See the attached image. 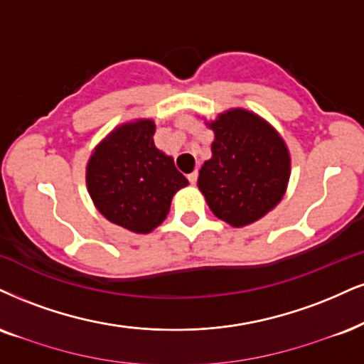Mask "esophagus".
<instances>
[{"label": "esophagus", "instance_id": "34e87169", "mask_svg": "<svg viewBox=\"0 0 364 364\" xmlns=\"http://www.w3.org/2000/svg\"><path fill=\"white\" fill-rule=\"evenodd\" d=\"M197 177H199V173H197V170H196V172H192V173L187 175V178H189V182L192 183V186H194V183H197Z\"/></svg>", "mask_w": 364, "mask_h": 364}]
</instances>
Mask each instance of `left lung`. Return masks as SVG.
I'll list each match as a JSON object with an SVG mask.
<instances>
[{"label": "left lung", "mask_w": 364, "mask_h": 364, "mask_svg": "<svg viewBox=\"0 0 364 364\" xmlns=\"http://www.w3.org/2000/svg\"><path fill=\"white\" fill-rule=\"evenodd\" d=\"M213 159L199 172V189L214 216L231 226L255 223L284 196L290 156L270 124L245 109H232L209 124Z\"/></svg>", "instance_id": "8db88e82"}]
</instances>
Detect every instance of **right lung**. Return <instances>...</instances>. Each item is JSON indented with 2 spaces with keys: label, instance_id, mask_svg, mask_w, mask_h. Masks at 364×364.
Instances as JSON below:
<instances>
[{
  "label": "right lung",
  "instance_id": "right-lung-1",
  "mask_svg": "<svg viewBox=\"0 0 364 364\" xmlns=\"http://www.w3.org/2000/svg\"><path fill=\"white\" fill-rule=\"evenodd\" d=\"M150 119L128 123L96 148L87 189L100 213L133 232H150L167 218L175 192L189 181L154 143Z\"/></svg>",
  "mask_w": 364,
  "mask_h": 364
}]
</instances>
